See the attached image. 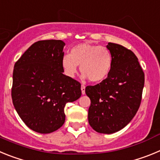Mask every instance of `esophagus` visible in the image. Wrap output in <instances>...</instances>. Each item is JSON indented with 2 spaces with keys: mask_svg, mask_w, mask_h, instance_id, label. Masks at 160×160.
<instances>
[{
  "mask_svg": "<svg viewBox=\"0 0 160 160\" xmlns=\"http://www.w3.org/2000/svg\"><path fill=\"white\" fill-rule=\"evenodd\" d=\"M85 88H86V87H85L84 85H82L81 90H82V94H85Z\"/></svg>",
  "mask_w": 160,
  "mask_h": 160,
  "instance_id": "34e87169",
  "label": "esophagus"
}]
</instances>
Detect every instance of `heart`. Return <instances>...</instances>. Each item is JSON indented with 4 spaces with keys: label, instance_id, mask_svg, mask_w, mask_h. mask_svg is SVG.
<instances>
[{
    "label": "heart",
    "instance_id": "obj_1",
    "mask_svg": "<svg viewBox=\"0 0 160 160\" xmlns=\"http://www.w3.org/2000/svg\"><path fill=\"white\" fill-rule=\"evenodd\" d=\"M112 64V54L107 47L89 43L74 46L70 54L65 55L62 60V67L66 76L75 77L80 66L83 78L92 82L105 80L111 73Z\"/></svg>",
    "mask_w": 160,
    "mask_h": 160
}]
</instances>
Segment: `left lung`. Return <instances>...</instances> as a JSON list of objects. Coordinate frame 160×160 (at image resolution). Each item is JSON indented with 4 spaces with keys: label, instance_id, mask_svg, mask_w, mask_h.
Wrapping results in <instances>:
<instances>
[{
    "label": "left lung",
    "instance_id": "8db88e82",
    "mask_svg": "<svg viewBox=\"0 0 160 160\" xmlns=\"http://www.w3.org/2000/svg\"><path fill=\"white\" fill-rule=\"evenodd\" d=\"M107 49L113 57L111 73L95 86L86 87L90 98L88 121L90 127L102 134L122 130L138 111L144 87V73L131 50L109 42Z\"/></svg>",
    "mask_w": 160,
    "mask_h": 160
}]
</instances>
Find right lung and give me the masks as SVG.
<instances>
[{"instance_id":"add662e5","label":"right lung","mask_w":160,"mask_h":160,"mask_svg":"<svg viewBox=\"0 0 160 160\" xmlns=\"http://www.w3.org/2000/svg\"><path fill=\"white\" fill-rule=\"evenodd\" d=\"M65 42H35L14 65L12 99L20 118L32 131L49 134L64 124L65 106L82 95L81 84L63 74Z\"/></svg>"}]
</instances>
